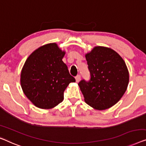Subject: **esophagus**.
Returning <instances> with one entry per match:
<instances>
[{
  "mask_svg": "<svg viewBox=\"0 0 146 146\" xmlns=\"http://www.w3.org/2000/svg\"><path fill=\"white\" fill-rule=\"evenodd\" d=\"M80 80H81V76H80V75H77L76 76V82H79L80 81Z\"/></svg>",
  "mask_w": 146,
  "mask_h": 146,
  "instance_id": "esophagus-1",
  "label": "esophagus"
}]
</instances>
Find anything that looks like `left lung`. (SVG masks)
Listing matches in <instances>:
<instances>
[{
  "mask_svg": "<svg viewBox=\"0 0 146 146\" xmlns=\"http://www.w3.org/2000/svg\"><path fill=\"white\" fill-rule=\"evenodd\" d=\"M86 58L91 78L78 84L84 101L100 111L113 107L123 96L129 82L125 62L114 50L101 46L95 47Z\"/></svg>",
  "mask_w": 146,
  "mask_h": 146,
  "instance_id": "left-lung-1",
  "label": "left lung"
}]
</instances>
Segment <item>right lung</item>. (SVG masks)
Instances as JSON below:
<instances>
[{"label":"right lung","mask_w":146,"mask_h":146,"mask_svg":"<svg viewBox=\"0 0 146 146\" xmlns=\"http://www.w3.org/2000/svg\"><path fill=\"white\" fill-rule=\"evenodd\" d=\"M65 52L55 43L34 50L24 63L20 83L24 94L38 108L49 109L62 102L64 92L75 78L62 60Z\"/></svg>","instance_id":"add662e5"}]
</instances>
